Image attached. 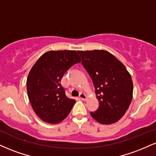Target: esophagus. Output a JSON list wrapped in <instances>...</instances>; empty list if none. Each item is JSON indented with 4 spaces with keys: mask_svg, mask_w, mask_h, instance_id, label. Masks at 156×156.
Instances as JSON below:
<instances>
[{
    "mask_svg": "<svg viewBox=\"0 0 156 156\" xmlns=\"http://www.w3.org/2000/svg\"><path fill=\"white\" fill-rule=\"evenodd\" d=\"M79 98H80L81 100H83V101H86L87 100V95H86L84 93H80L79 94Z\"/></svg>",
    "mask_w": 156,
    "mask_h": 156,
    "instance_id": "esophagus-1",
    "label": "esophagus"
}]
</instances>
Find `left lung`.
<instances>
[{
    "instance_id": "obj_1",
    "label": "left lung",
    "mask_w": 156,
    "mask_h": 156,
    "mask_svg": "<svg viewBox=\"0 0 156 156\" xmlns=\"http://www.w3.org/2000/svg\"><path fill=\"white\" fill-rule=\"evenodd\" d=\"M82 64L94 83L99 108L91 112L101 124L119 121L131 103L133 81L124 64L104 50L78 51Z\"/></svg>"
}]
</instances>
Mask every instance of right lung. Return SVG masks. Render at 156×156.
Returning a JSON list of instances; mask_svg holds the SVG:
<instances>
[{
  "label": "right lung",
  "mask_w": 156,
  "mask_h": 156,
  "mask_svg": "<svg viewBox=\"0 0 156 156\" xmlns=\"http://www.w3.org/2000/svg\"><path fill=\"white\" fill-rule=\"evenodd\" d=\"M80 62L76 51H51L41 55L30 70L27 92L33 110L45 122L63 121L76 103L67 98L61 84L64 74Z\"/></svg>",
  "instance_id": "obj_1"
}]
</instances>
